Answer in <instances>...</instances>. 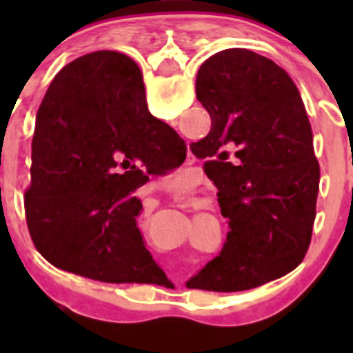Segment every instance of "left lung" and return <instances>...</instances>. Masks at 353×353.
Returning a JSON list of instances; mask_svg holds the SVG:
<instances>
[{
    "label": "left lung",
    "mask_w": 353,
    "mask_h": 353,
    "mask_svg": "<svg viewBox=\"0 0 353 353\" xmlns=\"http://www.w3.org/2000/svg\"><path fill=\"white\" fill-rule=\"evenodd\" d=\"M210 132L192 154L217 185L230 232L219 256L187 281L212 292L251 290L292 272L310 248L320 166L292 77L248 49L210 56L196 76Z\"/></svg>",
    "instance_id": "8db88e82"
}]
</instances>
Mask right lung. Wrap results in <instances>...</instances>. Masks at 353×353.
I'll return each instance as SVG.
<instances>
[{
    "label": "right lung",
    "instance_id": "add662e5",
    "mask_svg": "<svg viewBox=\"0 0 353 353\" xmlns=\"http://www.w3.org/2000/svg\"><path fill=\"white\" fill-rule=\"evenodd\" d=\"M183 161V139L150 114L136 61L117 51L70 61L46 92L31 143L24 210L37 251L95 281L155 283L162 270L134 191Z\"/></svg>",
    "mask_w": 353,
    "mask_h": 353
}]
</instances>
